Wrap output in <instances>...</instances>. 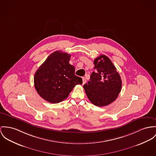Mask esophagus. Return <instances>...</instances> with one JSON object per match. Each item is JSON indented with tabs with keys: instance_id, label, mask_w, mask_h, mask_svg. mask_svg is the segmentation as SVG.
<instances>
[{
	"instance_id": "1",
	"label": "esophagus",
	"mask_w": 156,
	"mask_h": 156,
	"mask_svg": "<svg viewBox=\"0 0 156 156\" xmlns=\"http://www.w3.org/2000/svg\"><path fill=\"white\" fill-rule=\"evenodd\" d=\"M82 79H83V84H85V83H86V80L85 79V78L83 77Z\"/></svg>"
}]
</instances>
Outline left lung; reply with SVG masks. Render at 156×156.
Segmentation results:
<instances>
[{
  "instance_id": "1",
  "label": "left lung",
  "mask_w": 156,
  "mask_h": 156,
  "mask_svg": "<svg viewBox=\"0 0 156 156\" xmlns=\"http://www.w3.org/2000/svg\"><path fill=\"white\" fill-rule=\"evenodd\" d=\"M94 71L90 81L84 85L90 101L97 106H106L114 101L121 91L120 75L112 62L105 55H100L94 60Z\"/></svg>"
}]
</instances>
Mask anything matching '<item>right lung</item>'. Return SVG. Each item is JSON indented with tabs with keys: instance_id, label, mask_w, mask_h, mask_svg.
Listing matches in <instances>:
<instances>
[{
	"instance_id": "right-lung-1",
	"label": "right lung",
	"mask_w": 156,
	"mask_h": 156,
	"mask_svg": "<svg viewBox=\"0 0 156 156\" xmlns=\"http://www.w3.org/2000/svg\"><path fill=\"white\" fill-rule=\"evenodd\" d=\"M71 55L56 51L37 70L34 78L36 90L43 99L58 103L66 99L77 84H83L75 75V68L69 62Z\"/></svg>"
}]
</instances>
